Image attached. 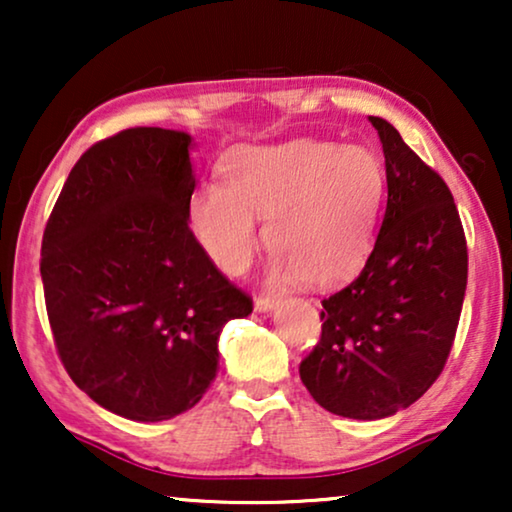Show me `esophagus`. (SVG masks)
Returning <instances> with one entry per match:
<instances>
[{"mask_svg": "<svg viewBox=\"0 0 512 512\" xmlns=\"http://www.w3.org/2000/svg\"><path fill=\"white\" fill-rule=\"evenodd\" d=\"M277 303H279V300L275 296H258L254 300V307L258 312H270V310H275Z\"/></svg>", "mask_w": 512, "mask_h": 512, "instance_id": "1", "label": "esophagus"}]
</instances>
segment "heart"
Returning <instances> with one entry per match:
<instances>
[{"mask_svg": "<svg viewBox=\"0 0 512 512\" xmlns=\"http://www.w3.org/2000/svg\"><path fill=\"white\" fill-rule=\"evenodd\" d=\"M223 181H200L188 223L205 254L240 275L261 244L275 251L272 275L326 289L352 279L373 249L387 191L380 158L366 146L291 139L230 153Z\"/></svg>", "mask_w": 512, "mask_h": 512, "instance_id": "1", "label": "heart"}]
</instances>
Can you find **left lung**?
<instances>
[{
  "label": "left lung",
  "instance_id": "8db88e82",
  "mask_svg": "<svg viewBox=\"0 0 512 512\" xmlns=\"http://www.w3.org/2000/svg\"><path fill=\"white\" fill-rule=\"evenodd\" d=\"M387 209L361 275L326 298L321 340L300 380L321 408L382 419L410 408L443 373L464 305L468 251L450 188L384 118Z\"/></svg>",
  "mask_w": 512,
  "mask_h": 512
}]
</instances>
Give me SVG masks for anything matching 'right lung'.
<instances>
[{
	"mask_svg": "<svg viewBox=\"0 0 512 512\" xmlns=\"http://www.w3.org/2000/svg\"><path fill=\"white\" fill-rule=\"evenodd\" d=\"M193 137L130 128L90 146L46 223L41 282L76 387L132 422L191 410L219 370V335L251 298L188 228Z\"/></svg>",
	"mask_w": 512,
	"mask_h": 512,
	"instance_id": "add662e5",
	"label": "right lung"
}]
</instances>
